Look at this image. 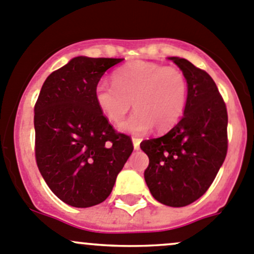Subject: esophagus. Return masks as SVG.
Masks as SVG:
<instances>
[{
  "instance_id": "1",
  "label": "esophagus",
  "mask_w": 254,
  "mask_h": 254,
  "mask_svg": "<svg viewBox=\"0 0 254 254\" xmlns=\"http://www.w3.org/2000/svg\"><path fill=\"white\" fill-rule=\"evenodd\" d=\"M140 142H141V140L137 139V137H132V145H134L135 150H139Z\"/></svg>"
}]
</instances>
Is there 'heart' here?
Listing matches in <instances>:
<instances>
[{
    "instance_id": "heart-1",
    "label": "heart",
    "mask_w": 254,
    "mask_h": 254,
    "mask_svg": "<svg viewBox=\"0 0 254 254\" xmlns=\"http://www.w3.org/2000/svg\"><path fill=\"white\" fill-rule=\"evenodd\" d=\"M113 82H99L94 99L104 117L114 124L124 119L132 103L136 112L120 125L123 131L142 135L153 127L165 131L183 115L188 83L179 68L135 61L115 71Z\"/></svg>"
}]
</instances>
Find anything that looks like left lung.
I'll return each mask as SVG.
<instances>
[{
  "mask_svg": "<svg viewBox=\"0 0 254 254\" xmlns=\"http://www.w3.org/2000/svg\"><path fill=\"white\" fill-rule=\"evenodd\" d=\"M184 73L188 98L183 117L167 134L145 140V182L153 198L182 207L209 189L227 153V111L214 79L183 58H168Z\"/></svg>",
  "mask_w": 254,
  "mask_h": 254,
  "instance_id": "obj_1",
  "label": "left lung"
}]
</instances>
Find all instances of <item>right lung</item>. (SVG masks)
<instances>
[{
  "label": "right lung",
  "instance_id": "obj_1",
  "mask_svg": "<svg viewBox=\"0 0 254 254\" xmlns=\"http://www.w3.org/2000/svg\"><path fill=\"white\" fill-rule=\"evenodd\" d=\"M124 59L73 58L48 76L34 107L35 158L54 194L75 207L101 204L131 155L98 108L94 88Z\"/></svg>",
  "mask_w": 254,
  "mask_h": 254
}]
</instances>
